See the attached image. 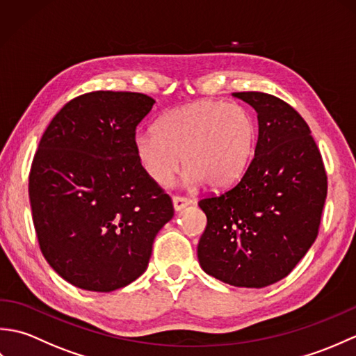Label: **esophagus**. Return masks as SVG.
<instances>
[{
  "label": "esophagus",
  "instance_id": "34e87169",
  "mask_svg": "<svg viewBox=\"0 0 356 356\" xmlns=\"http://www.w3.org/2000/svg\"><path fill=\"white\" fill-rule=\"evenodd\" d=\"M188 205H191V200L186 199V197H179V195H176V197H172V207H174V211H182L185 209Z\"/></svg>",
  "mask_w": 356,
  "mask_h": 356
}]
</instances>
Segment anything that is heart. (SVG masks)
I'll return each mask as SVG.
<instances>
[{"label":"heart","mask_w":356,"mask_h":356,"mask_svg":"<svg viewBox=\"0 0 356 356\" xmlns=\"http://www.w3.org/2000/svg\"><path fill=\"white\" fill-rule=\"evenodd\" d=\"M257 125L240 104L195 101L166 111L156 133L134 138V154L147 176L168 186L184 163L188 185L222 188L237 180L251 162Z\"/></svg>","instance_id":"1"}]
</instances>
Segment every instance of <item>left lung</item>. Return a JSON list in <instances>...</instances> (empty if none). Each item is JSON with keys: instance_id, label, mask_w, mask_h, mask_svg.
<instances>
[{"instance_id": "8db88e82", "label": "left lung", "mask_w": 356, "mask_h": 356, "mask_svg": "<svg viewBox=\"0 0 356 356\" xmlns=\"http://www.w3.org/2000/svg\"><path fill=\"white\" fill-rule=\"evenodd\" d=\"M257 111L254 159L238 182L199 202L207 214L197 257L208 275L237 287L284 278L318 236L327 176L305 119L261 92L232 93Z\"/></svg>"}]
</instances>
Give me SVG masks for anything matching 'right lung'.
I'll return each mask as SVG.
<instances>
[{
  "label": "right lung",
  "instance_id": "right-lung-1",
  "mask_svg": "<svg viewBox=\"0 0 356 356\" xmlns=\"http://www.w3.org/2000/svg\"><path fill=\"white\" fill-rule=\"evenodd\" d=\"M154 104L142 93L82 95L38 145L29 176L38 241L53 270L79 289L111 292L139 278L174 216L134 154L136 127Z\"/></svg>",
  "mask_w": 356,
  "mask_h": 356
}]
</instances>
